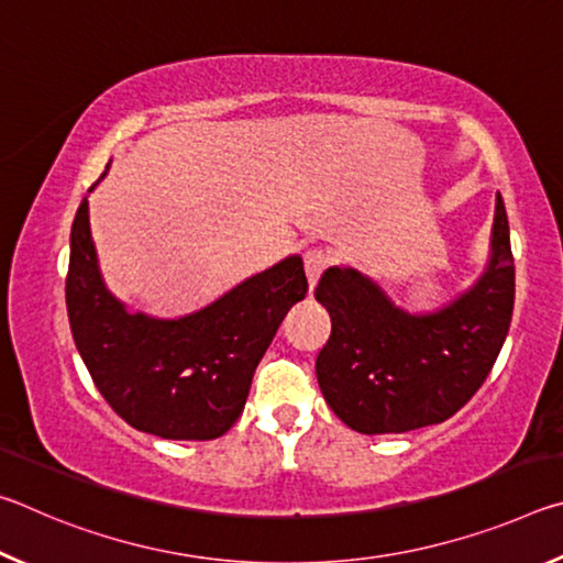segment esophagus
I'll list each match as a JSON object with an SVG mask.
<instances>
[{"instance_id": "esophagus-1", "label": "esophagus", "mask_w": 563, "mask_h": 563, "mask_svg": "<svg viewBox=\"0 0 563 563\" xmlns=\"http://www.w3.org/2000/svg\"><path fill=\"white\" fill-rule=\"evenodd\" d=\"M328 265H330V255L325 251H320V247H310V251H305V275H308L310 288L318 283V278Z\"/></svg>"}]
</instances>
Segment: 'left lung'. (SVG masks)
Wrapping results in <instances>:
<instances>
[{
  "instance_id": "obj_1",
  "label": "left lung",
  "mask_w": 563,
  "mask_h": 563,
  "mask_svg": "<svg viewBox=\"0 0 563 563\" xmlns=\"http://www.w3.org/2000/svg\"><path fill=\"white\" fill-rule=\"evenodd\" d=\"M332 330L316 362L318 385L342 422L362 434L440 424L492 373L514 310L509 221L497 194L487 271L434 312H407L355 268L332 265L316 288Z\"/></svg>"
}]
</instances>
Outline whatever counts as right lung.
I'll return each mask as SVG.
<instances>
[{
    "instance_id": "add662e5",
    "label": "right lung",
    "mask_w": 563,
    "mask_h": 563,
    "mask_svg": "<svg viewBox=\"0 0 563 563\" xmlns=\"http://www.w3.org/2000/svg\"><path fill=\"white\" fill-rule=\"evenodd\" d=\"M305 292L302 258L290 255L178 320L129 312L103 285L87 198L76 211L66 275L71 335L103 399L141 432L203 442L231 430L255 367Z\"/></svg>"
}]
</instances>
